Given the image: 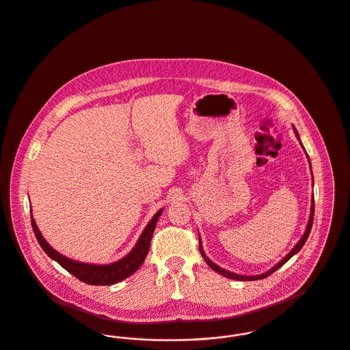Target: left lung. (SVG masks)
<instances>
[{
    "label": "left lung",
    "instance_id": "1",
    "mask_svg": "<svg viewBox=\"0 0 350 350\" xmlns=\"http://www.w3.org/2000/svg\"><path fill=\"white\" fill-rule=\"evenodd\" d=\"M295 129V127H293ZM295 134H296V137H297V139L300 140V137H299V133H297V130L295 129ZM300 144H301V142H300ZM308 161H309V157H308ZM309 164H310V161H309ZM310 170H312V165H310ZM313 216H314V199H312V206H310V216H309V221H308V226H306V230H305V232H304L303 237L300 239V241L295 245V248L286 255V256L284 257L281 261H280L279 264H276L273 268H271L268 272H265V273H261V275H257V276H241V275H236V273H233V272H230V271H226V269H223V268H220L219 265H216L215 262H212L210 258L207 257V255L204 254V251H203V245H202V240H200V236H199V250H200V254H202V256L203 258L206 260V262L210 265L211 268L215 271V272H217V273H220V275H223V276H226V278H228V279L232 280H239V281H254V280H260V279H265V278H268L269 275H272L275 271H278L279 268H281L291 257L293 256V255H296L301 248L304 247V244H305V241H306V239H308V236H309V233H310V230H312V224H313Z\"/></svg>",
    "mask_w": 350,
    "mask_h": 350
}]
</instances>
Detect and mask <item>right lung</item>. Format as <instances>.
<instances>
[{"mask_svg": "<svg viewBox=\"0 0 350 350\" xmlns=\"http://www.w3.org/2000/svg\"><path fill=\"white\" fill-rule=\"evenodd\" d=\"M163 208L158 211L154 217L150 220L144 231L140 234L139 240L137 245L133 248V251L127 256L118 260L113 264L107 265H96V264H88V262H81L68 258L61 254H58L55 250L50 247V244L44 239L42 233L40 232L33 216H31V227L34 234L37 237V241L42 247V250L46 252L49 257H51L54 261H57L62 268H65L72 276L77 279L90 284V285H111L119 282L122 280L131 276L140 265L143 264L144 258L148 254L150 250V243L152 233L155 231L157 221L159 220V216L162 215Z\"/></svg>", "mask_w": 350, "mask_h": 350, "instance_id": "add662e5", "label": "right lung"}]
</instances>
